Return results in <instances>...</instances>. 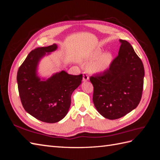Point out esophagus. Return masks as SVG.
Masks as SVG:
<instances>
[{
    "label": "esophagus",
    "mask_w": 160,
    "mask_h": 160,
    "mask_svg": "<svg viewBox=\"0 0 160 160\" xmlns=\"http://www.w3.org/2000/svg\"><path fill=\"white\" fill-rule=\"evenodd\" d=\"M89 76L86 73V72H83V81H89Z\"/></svg>",
    "instance_id": "34e87169"
}]
</instances>
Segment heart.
Returning a JSON list of instances; mask_svg holds the SVG:
<instances>
[{"instance_id": "obj_1", "label": "heart", "mask_w": 160, "mask_h": 160, "mask_svg": "<svg viewBox=\"0 0 160 160\" xmlns=\"http://www.w3.org/2000/svg\"><path fill=\"white\" fill-rule=\"evenodd\" d=\"M113 58L109 52L103 53L99 48H97L87 55L83 60V63L90 65L89 70L92 72L99 73L107 71L113 62Z\"/></svg>"}]
</instances>
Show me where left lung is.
Here are the masks:
<instances>
[{"label": "left lung", "instance_id": "1", "mask_svg": "<svg viewBox=\"0 0 160 160\" xmlns=\"http://www.w3.org/2000/svg\"><path fill=\"white\" fill-rule=\"evenodd\" d=\"M118 55L103 73L93 75V101L104 118L116 119L137 108L142 99L144 67L140 58L127 41L119 40Z\"/></svg>", "mask_w": 160, "mask_h": 160}]
</instances>
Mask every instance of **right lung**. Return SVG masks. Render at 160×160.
Returning a JSON list of instances; mask_svg holds the SVG:
<instances>
[{
	"mask_svg": "<svg viewBox=\"0 0 160 160\" xmlns=\"http://www.w3.org/2000/svg\"><path fill=\"white\" fill-rule=\"evenodd\" d=\"M57 45L38 47L29 52L17 72L19 96L28 113L42 122L53 123L68 113L72 92L81 85L83 75H72L65 71L41 80L37 73L38 62Z\"/></svg>",
	"mask_w": 160,
	"mask_h": 160,
	"instance_id": "add662e5",
	"label": "right lung"
}]
</instances>
